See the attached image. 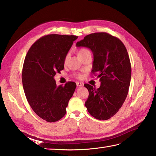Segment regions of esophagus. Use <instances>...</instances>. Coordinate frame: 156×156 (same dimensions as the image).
I'll use <instances>...</instances> for the list:
<instances>
[{
    "label": "esophagus",
    "mask_w": 156,
    "mask_h": 156,
    "mask_svg": "<svg viewBox=\"0 0 156 156\" xmlns=\"http://www.w3.org/2000/svg\"><path fill=\"white\" fill-rule=\"evenodd\" d=\"M76 84H77V86L78 87H81L83 86V83H81V82H77Z\"/></svg>",
    "instance_id": "obj_1"
}]
</instances>
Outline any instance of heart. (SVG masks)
<instances>
[{
  "label": "heart",
  "mask_w": 156,
  "mask_h": 156,
  "mask_svg": "<svg viewBox=\"0 0 156 156\" xmlns=\"http://www.w3.org/2000/svg\"><path fill=\"white\" fill-rule=\"evenodd\" d=\"M88 53H90V51L88 49H81L79 50L78 53H77V55H78V56H83L84 55H86V54H88ZM68 58V55H67L66 56V58H65L66 61L67 60Z\"/></svg>",
  "instance_id": "obj_1"
}]
</instances>
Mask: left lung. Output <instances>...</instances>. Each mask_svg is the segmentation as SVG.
I'll return each mask as SVG.
<instances>
[{
  "label": "left lung",
  "mask_w": 156,
  "mask_h": 156,
  "mask_svg": "<svg viewBox=\"0 0 156 156\" xmlns=\"http://www.w3.org/2000/svg\"><path fill=\"white\" fill-rule=\"evenodd\" d=\"M76 46L85 47L92 52V72L98 74L101 83L97 89L88 84L84 85L89 92L84 105L95 119H109L123 105L129 90L131 68L126 47L119 38L106 32L87 35Z\"/></svg>",
  "instance_id": "left-lung-1"
}]
</instances>
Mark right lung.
<instances>
[{
    "label": "right lung",
    "instance_id": "obj_1",
    "mask_svg": "<svg viewBox=\"0 0 156 156\" xmlns=\"http://www.w3.org/2000/svg\"><path fill=\"white\" fill-rule=\"evenodd\" d=\"M77 38L72 35H47L36 41L26 55L23 89L32 110L47 122H56L66 115L76 88L74 82L57 86L54 77L64 69L66 56Z\"/></svg>",
    "mask_w": 156,
    "mask_h": 156
}]
</instances>
